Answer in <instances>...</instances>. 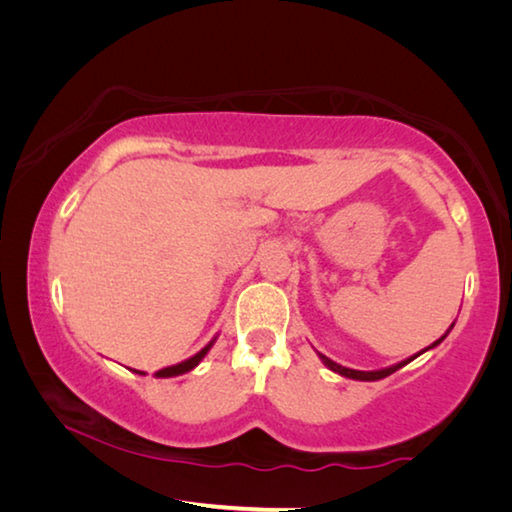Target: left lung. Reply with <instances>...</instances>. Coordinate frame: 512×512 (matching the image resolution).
<instances>
[{
  "label": "left lung",
  "mask_w": 512,
  "mask_h": 512,
  "mask_svg": "<svg viewBox=\"0 0 512 512\" xmlns=\"http://www.w3.org/2000/svg\"><path fill=\"white\" fill-rule=\"evenodd\" d=\"M452 327H454V323L449 325V329L447 332L440 336L438 341H433L429 348H424V350H420L418 354H413V357H409V359H404V361H400V363H395V366H388V368H381V370H352V368H345V366H341V363H336V361H332L329 357H325V354H320V352H316L318 357H320V361L325 363V366L332 370V372H336V375H341V377H348V379H357V381H377V379H384V377H388V375H393L395 370H400L402 366H406V363H411L415 357H420L422 352H427V350H431V348H436V345H440L445 341V336L452 332Z\"/></svg>",
  "instance_id": "left-lung-1"
}]
</instances>
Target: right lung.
Segmentation results:
<instances>
[{
    "instance_id": "add662e5",
    "label": "right lung",
    "mask_w": 512,
    "mask_h": 512,
    "mask_svg": "<svg viewBox=\"0 0 512 512\" xmlns=\"http://www.w3.org/2000/svg\"><path fill=\"white\" fill-rule=\"evenodd\" d=\"M214 341H216V336L214 339L205 345V348L201 350V352H196L194 357H189V359H185V361H180V363H176V366H167V368H162V370H158L155 372V377H160V379H167V377H178V375H185V372H189V370H194L198 363H201L203 359H205V354L212 350V345H214ZM140 372V370H137ZM140 375H146V372H140Z\"/></svg>"
}]
</instances>
